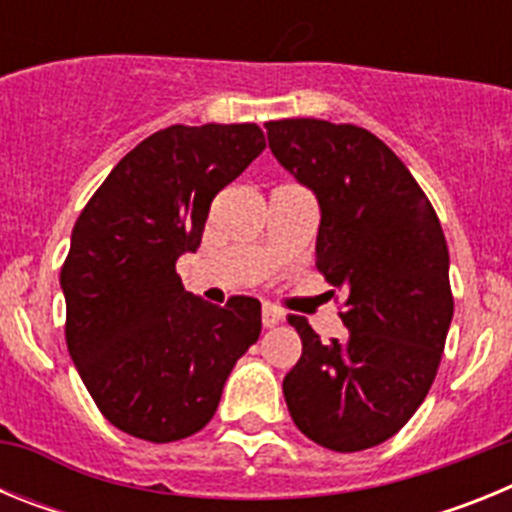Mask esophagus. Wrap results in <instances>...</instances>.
<instances>
[{"label": "esophagus", "mask_w": 512, "mask_h": 512, "mask_svg": "<svg viewBox=\"0 0 512 512\" xmlns=\"http://www.w3.org/2000/svg\"><path fill=\"white\" fill-rule=\"evenodd\" d=\"M261 320H264L266 328H274V325H279L284 320L282 310H277L274 305H264V310H261Z\"/></svg>", "instance_id": "1"}]
</instances>
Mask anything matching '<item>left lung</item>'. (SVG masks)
<instances>
[{
  "label": "left lung",
  "instance_id": "left-lung-1",
  "mask_svg": "<svg viewBox=\"0 0 512 512\" xmlns=\"http://www.w3.org/2000/svg\"><path fill=\"white\" fill-rule=\"evenodd\" d=\"M279 164L320 207L318 269L346 292V336L289 318L302 356L284 377L295 425L330 451L395 436L431 390L454 318L449 248L408 166L374 133L328 120L266 122Z\"/></svg>",
  "mask_w": 512,
  "mask_h": 512
}]
</instances>
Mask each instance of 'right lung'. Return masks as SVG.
Instances as JSON below:
<instances>
[{
  "mask_svg": "<svg viewBox=\"0 0 512 512\" xmlns=\"http://www.w3.org/2000/svg\"><path fill=\"white\" fill-rule=\"evenodd\" d=\"M266 148L259 125H171L133 148L79 215L61 269L66 343L115 428L151 443L202 431L235 361L261 336V302L217 307L182 287L215 194Z\"/></svg>",
  "mask_w": 512,
  "mask_h": 512,
  "instance_id": "1",
  "label": "right lung"
}]
</instances>
